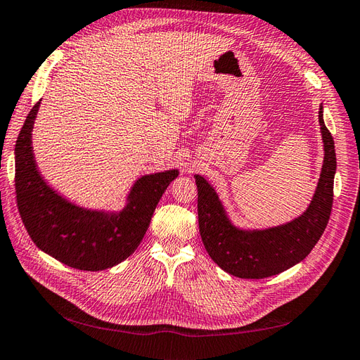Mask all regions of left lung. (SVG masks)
<instances>
[{
  "label": "left lung",
  "instance_id": "1",
  "mask_svg": "<svg viewBox=\"0 0 360 360\" xmlns=\"http://www.w3.org/2000/svg\"><path fill=\"white\" fill-rule=\"evenodd\" d=\"M319 122L324 144L320 180L307 212L288 224L267 230H240L228 219L214 189L204 177L195 176L202 243L210 258L226 274L243 279L278 275L300 263L320 240L332 212L336 155L333 138L323 120V106Z\"/></svg>",
  "mask_w": 360,
  "mask_h": 360
}]
</instances>
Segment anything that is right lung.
Masks as SVG:
<instances>
[{
  "label": "right lung",
  "mask_w": 360,
  "mask_h": 360,
  "mask_svg": "<svg viewBox=\"0 0 360 360\" xmlns=\"http://www.w3.org/2000/svg\"><path fill=\"white\" fill-rule=\"evenodd\" d=\"M37 102L20 129L15 148V189L19 214L43 252L73 269L97 271L122 263L135 252L151 216L177 169L150 174L134 184L120 213L85 210L51 189L37 171L31 130Z\"/></svg>",
  "instance_id": "1"
}]
</instances>
